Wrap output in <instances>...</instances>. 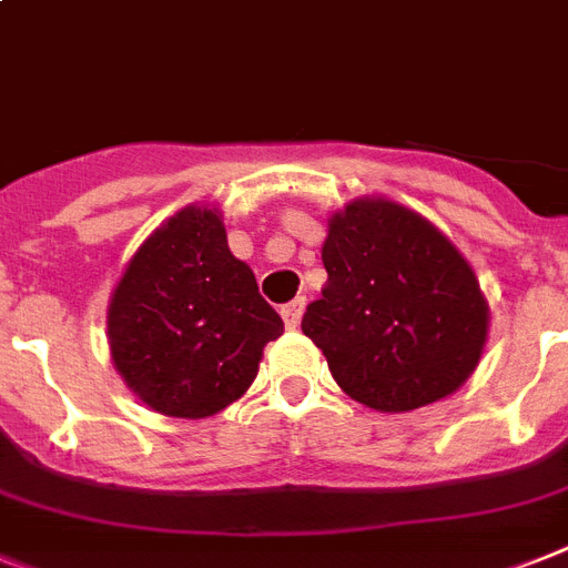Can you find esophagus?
<instances>
[{"instance_id": "1", "label": "esophagus", "mask_w": 568, "mask_h": 568, "mask_svg": "<svg viewBox=\"0 0 568 568\" xmlns=\"http://www.w3.org/2000/svg\"><path fill=\"white\" fill-rule=\"evenodd\" d=\"M303 308H306V300L303 297H294L292 303H285V306L280 308V315H283V321L288 329H297L300 317H303Z\"/></svg>"}]
</instances>
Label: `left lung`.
<instances>
[{
    "label": "left lung",
    "instance_id": "1",
    "mask_svg": "<svg viewBox=\"0 0 568 568\" xmlns=\"http://www.w3.org/2000/svg\"><path fill=\"white\" fill-rule=\"evenodd\" d=\"M326 285L303 332L356 403L403 414L437 403L481 358L490 308L476 271L419 212L358 197L329 219Z\"/></svg>",
    "mask_w": 568,
    "mask_h": 568
}]
</instances>
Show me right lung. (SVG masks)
Listing matches in <instances>:
<instances>
[{"instance_id":"add662e5","label":"right lung","mask_w":568,"mask_h":568,"mask_svg":"<svg viewBox=\"0 0 568 568\" xmlns=\"http://www.w3.org/2000/svg\"><path fill=\"white\" fill-rule=\"evenodd\" d=\"M283 317L227 247L215 206H186L140 244L108 306L110 358L165 417L219 414L251 388Z\"/></svg>"}]
</instances>
